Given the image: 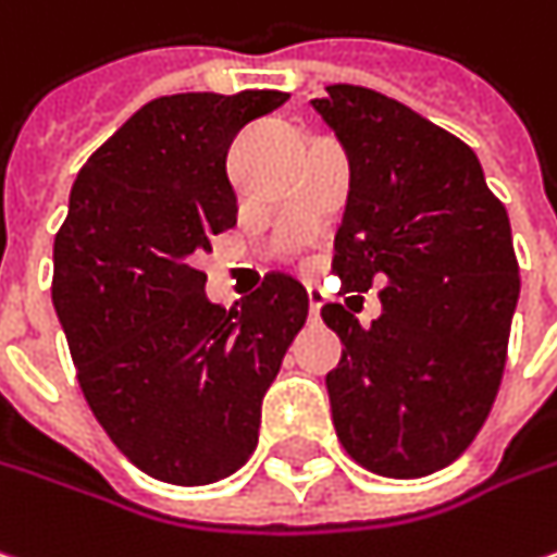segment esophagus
Masks as SVG:
<instances>
[{
    "label": "esophagus",
    "mask_w": 557,
    "mask_h": 557,
    "mask_svg": "<svg viewBox=\"0 0 557 557\" xmlns=\"http://www.w3.org/2000/svg\"><path fill=\"white\" fill-rule=\"evenodd\" d=\"M326 302V293L321 286H308V308H311V318L318 321L321 318V308Z\"/></svg>",
    "instance_id": "obj_1"
}]
</instances>
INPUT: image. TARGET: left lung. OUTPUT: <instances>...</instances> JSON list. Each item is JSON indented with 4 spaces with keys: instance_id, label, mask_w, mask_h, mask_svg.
Here are the masks:
<instances>
[{
    "instance_id": "8db88e82",
    "label": "left lung",
    "mask_w": 557,
    "mask_h": 557,
    "mask_svg": "<svg viewBox=\"0 0 557 557\" xmlns=\"http://www.w3.org/2000/svg\"><path fill=\"white\" fill-rule=\"evenodd\" d=\"M311 109L349 156L333 271L355 293L386 283L371 326L321 308L343 339L326 374L333 426L361 468L426 476L471 446L496 401L520 296L508 211L471 146L396 99L336 84Z\"/></svg>"
}]
</instances>
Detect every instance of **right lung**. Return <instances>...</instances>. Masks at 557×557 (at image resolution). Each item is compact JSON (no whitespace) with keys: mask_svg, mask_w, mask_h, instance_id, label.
<instances>
[{"mask_svg":"<svg viewBox=\"0 0 557 557\" xmlns=\"http://www.w3.org/2000/svg\"><path fill=\"white\" fill-rule=\"evenodd\" d=\"M286 99H152L81 168L55 236L52 305L81 389L111 443L164 483L206 486L249 461L261 399L308 318L289 274L227 311L196 268L236 224L233 136Z\"/></svg>","mask_w":557,"mask_h":557,"instance_id":"1","label":"right lung"}]
</instances>
